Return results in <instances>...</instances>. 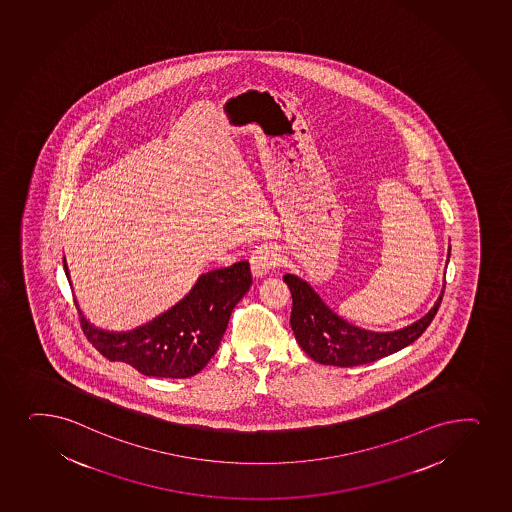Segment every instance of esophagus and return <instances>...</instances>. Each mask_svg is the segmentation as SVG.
<instances>
[{
    "mask_svg": "<svg viewBox=\"0 0 512 512\" xmlns=\"http://www.w3.org/2000/svg\"><path fill=\"white\" fill-rule=\"evenodd\" d=\"M279 262H281V257H279L276 248L270 247V245H260L250 257L252 276L257 277V279L264 277L265 274H269L270 269L277 267Z\"/></svg>",
    "mask_w": 512,
    "mask_h": 512,
    "instance_id": "esophagus-1",
    "label": "esophagus"
}]
</instances>
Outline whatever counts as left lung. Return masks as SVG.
<instances>
[{
    "mask_svg": "<svg viewBox=\"0 0 512 512\" xmlns=\"http://www.w3.org/2000/svg\"><path fill=\"white\" fill-rule=\"evenodd\" d=\"M449 252L451 248L448 262ZM282 279L293 296L291 328L296 342L313 361L339 368L368 364L412 344L431 325L444 293L443 286L434 306L417 322L391 332H373L337 315L305 279L296 274H286Z\"/></svg>",
    "mask_w": 512,
    "mask_h": 512,
    "instance_id": "obj_1",
    "label": "left lung"
}]
</instances>
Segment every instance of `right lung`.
I'll list each match as a JSON object with an SVG mask.
<instances>
[{"mask_svg":"<svg viewBox=\"0 0 512 512\" xmlns=\"http://www.w3.org/2000/svg\"><path fill=\"white\" fill-rule=\"evenodd\" d=\"M63 262L71 284L66 257ZM250 284L247 260L209 270L197 277L196 284L177 305L126 332L97 327L83 315L80 306L78 310L88 340L110 361L127 362L139 373L155 378H190L218 351L231 311L247 294Z\"/></svg>","mask_w":512,"mask_h":512,"instance_id":"obj_1","label":"right lung"}]
</instances>
